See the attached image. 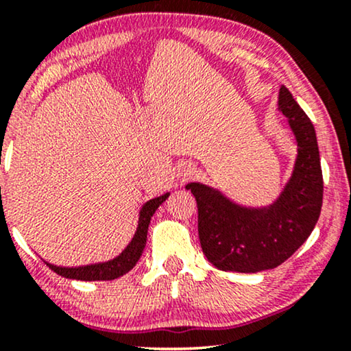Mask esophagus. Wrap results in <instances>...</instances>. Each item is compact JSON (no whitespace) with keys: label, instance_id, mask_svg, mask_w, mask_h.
<instances>
[{"label":"esophagus","instance_id":"esophagus-1","mask_svg":"<svg viewBox=\"0 0 351 351\" xmlns=\"http://www.w3.org/2000/svg\"><path fill=\"white\" fill-rule=\"evenodd\" d=\"M195 167L193 166H185L184 169H182V176H184V179L185 177H191V176H195Z\"/></svg>","mask_w":351,"mask_h":351}]
</instances>
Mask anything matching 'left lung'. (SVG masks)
<instances>
[{
	"label": "left lung",
	"mask_w": 351,
	"mask_h": 351,
	"mask_svg": "<svg viewBox=\"0 0 351 351\" xmlns=\"http://www.w3.org/2000/svg\"><path fill=\"white\" fill-rule=\"evenodd\" d=\"M278 110L294 132L297 158L275 203L246 208L208 185H186L198 204L201 249L219 270L257 273L276 268L306 241L319 219L323 172L315 128L286 86L280 89Z\"/></svg>",
	"instance_id": "1"
}]
</instances>
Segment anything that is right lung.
Wrapping results in <instances>:
<instances>
[{
    "label": "right lung",
    "mask_w": 351,
    "mask_h": 351,
    "mask_svg": "<svg viewBox=\"0 0 351 351\" xmlns=\"http://www.w3.org/2000/svg\"><path fill=\"white\" fill-rule=\"evenodd\" d=\"M169 193H165L158 198H153L147 201L142 206L141 213H138V225L136 230V234L131 239V243L128 244V247L119 254L118 257L112 258L108 262L102 263H90V265L84 267H57L52 263L46 265L54 270L57 275L69 278V280H80V281H112L117 278L126 275L129 270H132L136 267V263L141 258L143 249L147 244V233H148V225H150L152 215L155 214V210L162 204V201H166Z\"/></svg>",
    "instance_id": "right-lung-1"
}]
</instances>
